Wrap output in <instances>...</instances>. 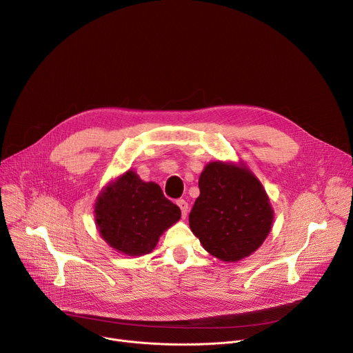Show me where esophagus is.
<instances>
[{
  "label": "esophagus",
  "mask_w": 353,
  "mask_h": 353,
  "mask_svg": "<svg viewBox=\"0 0 353 353\" xmlns=\"http://www.w3.org/2000/svg\"><path fill=\"white\" fill-rule=\"evenodd\" d=\"M177 205L181 210V217L183 219H185L187 216H189V204H187L185 200H177Z\"/></svg>",
  "instance_id": "34e87169"
}]
</instances>
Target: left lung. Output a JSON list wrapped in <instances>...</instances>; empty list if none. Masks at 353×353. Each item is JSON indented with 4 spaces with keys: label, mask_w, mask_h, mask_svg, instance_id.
<instances>
[{
    "label": "left lung",
    "mask_w": 353,
    "mask_h": 353,
    "mask_svg": "<svg viewBox=\"0 0 353 353\" xmlns=\"http://www.w3.org/2000/svg\"><path fill=\"white\" fill-rule=\"evenodd\" d=\"M199 187L189 223L207 252L236 263L263 245L272 227L274 208L244 161H210Z\"/></svg>",
    "instance_id": "8db88e82"
}]
</instances>
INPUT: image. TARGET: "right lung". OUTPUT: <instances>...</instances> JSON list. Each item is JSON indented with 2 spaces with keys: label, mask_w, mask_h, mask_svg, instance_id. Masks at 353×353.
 I'll return each instance as SVG.
<instances>
[{
  "label": "right lung",
  "mask_w": 353,
  "mask_h": 353,
  "mask_svg": "<svg viewBox=\"0 0 353 353\" xmlns=\"http://www.w3.org/2000/svg\"><path fill=\"white\" fill-rule=\"evenodd\" d=\"M180 217V208L163 196L160 185L143 181L132 169L109 181L95 203L101 237L129 256L152 252L161 234Z\"/></svg>",
  "instance_id": "1"
}]
</instances>
